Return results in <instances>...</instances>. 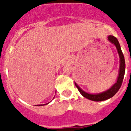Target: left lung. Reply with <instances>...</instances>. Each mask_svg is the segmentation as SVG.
<instances>
[{"instance_id": "left-lung-1", "label": "left lung", "mask_w": 131, "mask_h": 131, "mask_svg": "<svg viewBox=\"0 0 131 131\" xmlns=\"http://www.w3.org/2000/svg\"><path fill=\"white\" fill-rule=\"evenodd\" d=\"M107 38L108 41L111 43L114 44L116 46L118 55H119V58H120V67H119L118 78H117L116 83L110 88L107 90L106 91L98 94H90L81 89V88L75 82L76 87L78 88V90L81 93V94L84 97L88 99L91 100V101H105V100L109 99L110 98H112V96H114L121 87L122 81L124 79V73H125V60H124V55H123L122 50H121L120 43H119L118 39L114 36L110 35L108 36Z\"/></svg>"}]
</instances>
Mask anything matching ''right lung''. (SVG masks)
Wrapping results in <instances>:
<instances>
[{
  "mask_svg": "<svg viewBox=\"0 0 131 131\" xmlns=\"http://www.w3.org/2000/svg\"><path fill=\"white\" fill-rule=\"evenodd\" d=\"M49 103H50V102H49ZM48 103H46V104H43V105H37V106H43V105H47Z\"/></svg>",
  "mask_w": 131,
  "mask_h": 131,
  "instance_id": "1",
  "label": "right lung"
}]
</instances>
